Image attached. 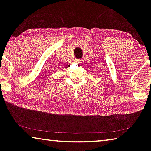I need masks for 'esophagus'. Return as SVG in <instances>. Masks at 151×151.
Segmentation results:
<instances>
[{"label":"esophagus","mask_w":151,"mask_h":151,"mask_svg":"<svg viewBox=\"0 0 151 151\" xmlns=\"http://www.w3.org/2000/svg\"><path fill=\"white\" fill-rule=\"evenodd\" d=\"M75 62L78 64L81 63V59H75Z\"/></svg>","instance_id":"esophagus-1"}]
</instances>
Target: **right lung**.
<instances>
[{
    "label": "right lung",
    "instance_id": "obj_1",
    "mask_svg": "<svg viewBox=\"0 0 151 151\" xmlns=\"http://www.w3.org/2000/svg\"><path fill=\"white\" fill-rule=\"evenodd\" d=\"M69 66H70V65H68V66H66V67H69ZM66 68V67H65Z\"/></svg>",
    "mask_w": 151,
    "mask_h": 151
}]
</instances>
